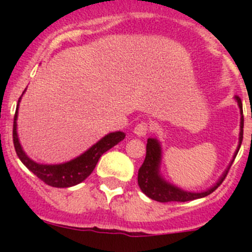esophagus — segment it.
<instances>
[{
    "label": "esophagus",
    "mask_w": 252,
    "mask_h": 252,
    "mask_svg": "<svg viewBox=\"0 0 252 252\" xmlns=\"http://www.w3.org/2000/svg\"><path fill=\"white\" fill-rule=\"evenodd\" d=\"M150 130V126L146 123V122H140L135 126L134 128V133L136 134L138 136H145Z\"/></svg>",
    "instance_id": "34e87169"
}]
</instances>
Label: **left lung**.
I'll return each instance as SVG.
<instances>
[{"label":"left lung","mask_w":252,"mask_h":252,"mask_svg":"<svg viewBox=\"0 0 252 252\" xmlns=\"http://www.w3.org/2000/svg\"><path fill=\"white\" fill-rule=\"evenodd\" d=\"M235 100L238 102L239 108H240V133H239V145L238 149H236L233 159L230 161L229 166L225 169L224 173L222 174V177L218 179V182L215 185L210 188V189L205 190L201 192H192V191H185V190L180 189V188L175 187V185L171 184L167 180L163 179L161 173H159V166H161V158H162V149L161 145L157 139H147L146 144V157H145L144 163L141 164V167L139 168L138 172V184L140 187L141 191L144 192L146 196H149L150 199L156 200L158 202H172V201H178V202H185V201H191V200L201 199V197L207 196L211 192L215 191L222 182L224 180V178L227 177L228 171H229L230 166L234 162V158L238 155L239 149H240L241 141H243V128H244V116H243V103L239 96H235Z\"/></svg>","instance_id":"obj_1"}]
</instances>
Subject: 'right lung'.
Segmentation results:
<instances>
[{
	"instance_id": "obj_1",
	"label": "right lung",
	"mask_w": 252,
	"mask_h": 252,
	"mask_svg": "<svg viewBox=\"0 0 252 252\" xmlns=\"http://www.w3.org/2000/svg\"><path fill=\"white\" fill-rule=\"evenodd\" d=\"M25 91V90H24ZM23 91V94H24ZM22 94V96H23ZM22 96L18 100L16 114H14V122H13V144L16 152L19 157L20 161L24 163V166L36 175L39 179L46 183L47 185L53 188H69L74 187L79 184L83 180H85L91 173H93L94 168L97 164L100 157L105 154L106 151L116 146L118 142H121L126 138V134L123 131H114L110 133L107 135L103 136L101 140H98L95 145L86 150L84 154L80 156L75 157V158L70 159V161L64 162V163L60 164H41L37 162L32 161V158L27 156L23 147L20 145L19 139H18L17 133V117H18V107H19V102L22 100Z\"/></svg>"
}]
</instances>
